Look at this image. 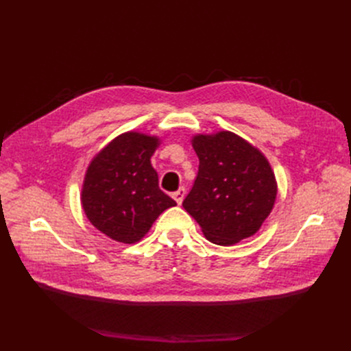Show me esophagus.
<instances>
[{"instance_id": "34e87169", "label": "esophagus", "mask_w": 351, "mask_h": 351, "mask_svg": "<svg viewBox=\"0 0 351 351\" xmlns=\"http://www.w3.org/2000/svg\"><path fill=\"white\" fill-rule=\"evenodd\" d=\"M171 197H173V199L176 200V204H178V205H181V204H182V200H184V197H185V189H184V187H181L180 190L175 191L173 195H171Z\"/></svg>"}]
</instances>
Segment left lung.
<instances>
[{
	"mask_svg": "<svg viewBox=\"0 0 351 351\" xmlns=\"http://www.w3.org/2000/svg\"><path fill=\"white\" fill-rule=\"evenodd\" d=\"M191 146L199 171L184 210L214 244L232 245L255 235L278 196L267 156L232 131L195 134Z\"/></svg>",
	"mask_w": 351,
	"mask_h": 351,
	"instance_id": "8db88e82",
	"label": "left lung"
}]
</instances>
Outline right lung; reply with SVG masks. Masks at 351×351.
<instances>
[{
    "label": "right lung",
    "instance_id": "1",
    "mask_svg": "<svg viewBox=\"0 0 351 351\" xmlns=\"http://www.w3.org/2000/svg\"><path fill=\"white\" fill-rule=\"evenodd\" d=\"M161 145L158 136L122 132L88 162L81 206L92 225L111 240L136 244L154 221L176 202L158 187L151 156Z\"/></svg>",
    "mask_w": 351,
    "mask_h": 351
}]
</instances>
